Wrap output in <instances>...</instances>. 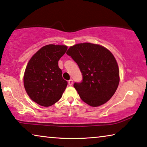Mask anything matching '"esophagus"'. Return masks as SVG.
Masks as SVG:
<instances>
[{
    "instance_id": "34e87169",
    "label": "esophagus",
    "mask_w": 147,
    "mask_h": 147,
    "mask_svg": "<svg viewBox=\"0 0 147 147\" xmlns=\"http://www.w3.org/2000/svg\"><path fill=\"white\" fill-rule=\"evenodd\" d=\"M68 84L69 86H72L73 84V80H69V82H68Z\"/></svg>"
}]
</instances>
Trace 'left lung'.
<instances>
[{
    "instance_id": "8db88e82",
    "label": "left lung",
    "mask_w": 147,
    "mask_h": 147,
    "mask_svg": "<svg viewBox=\"0 0 147 147\" xmlns=\"http://www.w3.org/2000/svg\"><path fill=\"white\" fill-rule=\"evenodd\" d=\"M67 54L76 61L82 74V82L74 84L81 99L92 107L107 103L120 82L119 68L111 51L99 44L85 42L71 46Z\"/></svg>"
}]
</instances>
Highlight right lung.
Returning <instances> with one entry per match:
<instances>
[{
	"mask_svg": "<svg viewBox=\"0 0 147 147\" xmlns=\"http://www.w3.org/2000/svg\"><path fill=\"white\" fill-rule=\"evenodd\" d=\"M67 50L65 45L48 44L42 47L28 62L23 84L32 101L50 107L59 101L67 86L58 61Z\"/></svg>",
	"mask_w": 147,
	"mask_h": 147,
	"instance_id": "1",
	"label": "right lung"
}]
</instances>
